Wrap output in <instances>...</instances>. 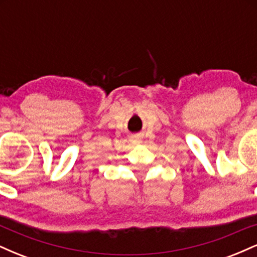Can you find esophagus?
<instances>
[{
  "instance_id": "1",
  "label": "esophagus",
  "mask_w": 257,
  "mask_h": 257,
  "mask_svg": "<svg viewBox=\"0 0 257 257\" xmlns=\"http://www.w3.org/2000/svg\"><path fill=\"white\" fill-rule=\"evenodd\" d=\"M133 140H134V143H137V144H140L141 143L140 138H139V137H134V138H133Z\"/></svg>"
}]
</instances>
